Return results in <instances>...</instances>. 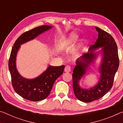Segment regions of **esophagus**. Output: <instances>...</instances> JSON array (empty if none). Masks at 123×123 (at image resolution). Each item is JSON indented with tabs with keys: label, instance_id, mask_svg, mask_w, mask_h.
Listing matches in <instances>:
<instances>
[{
	"label": "esophagus",
	"instance_id": "1",
	"mask_svg": "<svg viewBox=\"0 0 123 123\" xmlns=\"http://www.w3.org/2000/svg\"><path fill=\"white\" fill-rule=\"evenodd\" d=\"M70 70H71V68L69 66H66L65 68H64V72L66 73H69L70 72Z\"/></svg>",
	"mask_w": 123,
	"mask_h": 123
}]
</instances>
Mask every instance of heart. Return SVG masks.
I'll return each mask as SVG.
<instances>
[{"label": "heart", "instance_id": "heart-1", "mask_svg": "<svg viewBox=\"0 0 123 123\" xmlns=\"http://www.w3.org/2000/svg\"><path fill=\"white\" fill-rule=\"evenodd\" d=\"M79 38L78 35H77L76 33L72 32L69 35L67 38L65 39H63V40L61 41V43H60V48L62 50H64L66 49L69 45L72 44V43L75 42L77 39ZM80 47L81 45V43L80 44Z\"/></svg>", "mask_w": 123, "mask_h": 123}]
</instances>
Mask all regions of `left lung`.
I'll return each mask as SVG.
<instances>
[{
	"label": "left lung",
	"instance_id": "1",
	"mask_svg": "<svg viewBox=\"0 0 123 123\" xmlns=\"http://www.w3.org/2000/svg\"><path fill=\"white\" fill-rule=\"evenodd\" d=\"M98 32V37L95 44L76 61V66L73 70V87L74 94L79 100L90 103L103 97L109 91L113 85L114 76L119 67L117 45L114 38L109 33L95 26ZM102 49L94 52L97 49ZM99 54L102 60L98 68L100 77L98 82L94 86L89 89L82 88L80 81L90 69Z\"/></svg>",
	"mask_w": 123,
	"mask_h": 123
}]
</instances>
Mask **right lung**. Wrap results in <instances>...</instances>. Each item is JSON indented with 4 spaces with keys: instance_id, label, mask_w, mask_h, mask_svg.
<instances>
[{
    "instance_id": "add662e5",
    "label": "right lung",
    "mask_w": 123,
    "mask_h": 123,
    "mask_svg": "<svg viewBox=\"0 0 123 123\" xmlns=\"http://www.w3.org/2000/svg\"><path fill=\"white\" fill-rule=\"evenodd\" d=\"M52 28L50 25H42L24 32L18 37L12 47L9 61L12 86L17 94L26 100L37 101L46 98L50 93L55 80L63 72L64 65L49 66L44 72L36 78L26 79L23 77L17 69L16 57L20 45L32 40Z\"/></svg>"
}]
</instances>
